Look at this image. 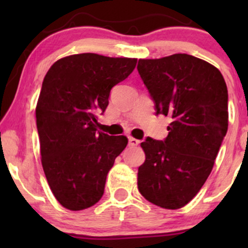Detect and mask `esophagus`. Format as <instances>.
<instances>
[{"instance_id": "34e87169", "label": "esophagus", "mask_w": 248, "mask_h": 248, "mask_svg": "<svg viewBox=\"0 0 248 248\" xmlns=\"http://www.w3.org/2000/svg\"><path fill=\"white\" fill-rule=\"evenodd\" d=\"M128 140H129L130 146H138V144L140 143V140H136V139L132 138V136H129V138H128Z\"/></svg>"}]
</instances>
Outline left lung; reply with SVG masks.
Instances as JSON below:
<instances>
[{"label":"left lung","instance_id":"1","mask_svg":"<svg viewBox=\"0 0 248 248\" xmlns=\"http://www.w3.org/2000/svg\"><path fill=\"white\" fill-rule=\"evenodd\" d=\"M138 71L156 115L171 119L164 141L141 143L146 161L139 167V191L155 205L179 209L204 186L226 135V82L217 67L186 53L139 59Z\"/></svg>","mask_w":248,"mask_h":248}]
</instances>
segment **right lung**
Returning <instances> with one entry per match:
<instances>
[{
    "label": "right lung",
    "instance_id": "1",
    "mask_svg": "<svg viewBox=\"0 0 248 248\" xmlns=\"http://www.w3.org/2000/svg\"><path fill=\"white\" fill-rule=\"evenodd\" d=\"M135 58L79 53L57 61L43 80L36 107L42 166L57 201L72 211L104 195L107 173L128 143L99 132L98 114L110 90L135 69Z\"/></svg>",
    "mask_w": 248,
    "mask_h": 248
}]
</instances>
